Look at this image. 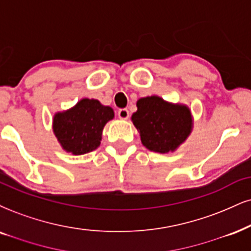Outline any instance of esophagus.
I'll return each instance as SVG.
<instances>
[{
	"mask_svg": "<svg viewBox=\"0 0 251 251\" xmlns=\"http://www.w3.org/2000/svg\"><path fill=\"white\" fill-rule=\"evenodd\" d=\"M117 115H119L121 120H128L129 119V111H128V109H126V108H122V109L119 110Z\"/></svg>",
	"mask_w": 251,
	"mask_h": 251,
	"instance_id": "obj_1",
	"label": "esophagus"
}]
</instances>
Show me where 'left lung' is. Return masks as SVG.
I'll return each mask as SVG.
<instances>
[{
	"instance_id": "8db88e82",
	"label": "left lung",
	"mask_w": 251,
	"mask_h": 251,
	"mask_svg": "<svg viewBox=\"0 0 251 251\" xmlns=\"http://www.w3.org/2000/svg\"><path fill=\"white\" fill-rule=\"evenodd\" d=\"M131 115L142 144L158 153L175 152L193 130V116L184 103H173L158 95L137 100Z\"/></svg>"
}]
</instances>
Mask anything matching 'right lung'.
Segmentation results:
<instances>
[{
  "mask_svg": "<svg viewBox=\"0 0 251 251\" xmlns=\"http://www.w3.org/2000/svg\"><path fill=\"white\" fill-rule=\"evenodd\" d=\"M114 116L113 108L95 99L83 98L70 109L54 114L52 130L61 149L80 156L100 147L104 126Z\"/></svg>",
  "mask_w": 251,
  "mask_h": 251,
  "instance_id": "add662e5",
  "label": "right lung"
}]
</instances>
